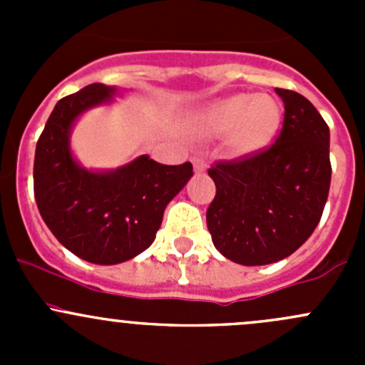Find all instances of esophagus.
<instances>
[{
    "instance_id": "34e87169",
    "label": "esophagus",
    "mask_w": 365,
    "mask_h": 365,
    "mask_svg": "<svg viewBox=\"0 0 365 365\" xmlns=\"http://www.w3.org/2000/svg\"><path fill=\"white\" fill-rule=\"evenodd\" d=\"M192 164H194V169H196V173H203L206 169V162L201 159V157H194Z\"/></svg>"
}]
</instances>
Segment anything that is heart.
<instances>
[{
  "label": "heart",
  "mask_w": 365,
  "mask_h": 365,
  "mask_svg": "<svg viewBox=\"0 0 365 365\" xmlns=\"http://www.w3.org/2000/svg\"><path fill=\"white\" fill-rule=\"evenodd\" d=\"M282 111L267 93H238L213 104L203 114V128L212 135L230 134L235 153H254L267 148L277 135Z\"/></svg>",
  "instance_id": "obj_1"
}]
</instances>
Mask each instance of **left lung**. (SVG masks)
Here are the masks:
<instances>
[{
	"label": "left lung",
	"mask_w": 365,
	"mask_h": 365,
	"mask_svg": "<svg viewBox=\"0 0 365 365\" xmlns=\"http://www.w3.org/2000/svg\"><path fill=\"white\" fill-rule=\"evenodd\" d=\"M275 91L284 102L275 141L208 169L217 187L206 210L213 245L247 267L284 259L311 237L332 176L330 132L322 114L297 91Z\"/></svg>",
	"instance_id": "1"
}]
</instances>
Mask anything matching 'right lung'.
Masks as SVG:
<instances>
[{
  "mask_svg": "<svg viewBox=\"0 0 365 365\" xmlns=\"http://www.w3.org/2000/svg\"><path fill=\"white\" fill-rule=\"evenodd\" d=\"M114 88L90 84L63 97L51 113L33 164V190L43 222L61 245L97 264H116L152 245L169 201L194 175L192 164L165 165L148 155L109 173L86 171L73 160V120L108 102Z\"/></svg>",
  "mask_w": 365,
  "mask_h": 365,
  "instance_id": "1",
  "label": "right lung"
}]
</instances>
